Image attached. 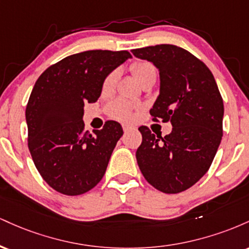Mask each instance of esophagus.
I'll list each match as a JSON object with an SVG mask.
<instances>
[{"label":"esophagus","mask_w":249,"mask_h":249,"mask_svg":"<svg viewBox=\"0 0 249 249\" xmlns=\"http://www.w3.org/2000/svg\"><path fill=\"white\" fill-rule=\"evenodd\" d=\"M132 126H130V125H123V130H124V132H127V131H130V130H132Z\"/></svg>","instance_id":"obj_1"}]
</instances>
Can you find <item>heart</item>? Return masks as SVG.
I'll list each match as a JSON object with an SVG mask.
<instances>
[{
	"label": "heart",
	"instance_id": "heart-1",
	"mask_svg": "<svg viewBox=\"0 0 249 249\" xmlns=\"http://www.w3.org/2000/svg\"><path fill=\"white\" fill-rule=\"evenodd\" d=\"M131 71H132L133 76L136 77V79L139 83L146 81L148 78H156L157 72L156 68L153 67L152 63L146 62V61H141V62H134L132 65H131ZM117 72L113 71V72L108 73L107 78L103 82V91L104 92H107V91H111L113 88H115L116 82H117ZM136 107H133L130 103L123 101V99H116L112 103H110L107 107L108 115H110L112 118L119 119V121L123 122H128L132 121L133 118V112L136 110Z\"/></svg>",
	"mask_w": 249,
	"mask_h": 249
}]
</instances>
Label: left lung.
Listing matches in <instances>:
<instances>
[{
	"instance_id": "left-lung-1",
	"label": "left lung",
	"mask_w": 249,
	"mask_h": 249,
	"mask_svg": "<svg viewBox=\"0 0 249 249\" xmlns=\"http://www.w3.org/2000/svg\"><path fill=\"white\" fill-rule=\"evenodd\" d=\"M132 53L159 69L160 93L150 115L153 122L170 121L173 126L165 137L139 127L137 162L154 188L180 193L204 177L215 157L222 138V97L206 64L182 48L158 44Z\"/></svg>"
}]
</instances>
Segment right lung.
Masks as SVG:
<instances>
[{"label": "right lung", "mask_w": 249, "mask_h": 249, "mask_svg": "<svg viewBox=\"0 0 249 249\" xmlns=\"http://www.w3.org/2000/svg\"><path fill=\"white\" fill-rule=\"evenodd\" d=\"M126 50H89L48 68L34 85L25 108L28 147L44 181L65 196H79L101 181L117 142L119 123L84 130V103H95L103 82L130 58Z\"/></svg>", "instance_id": "right-lung-1"}]
</instances>
